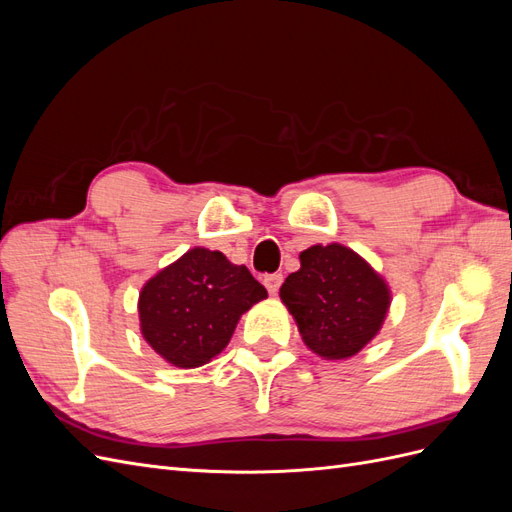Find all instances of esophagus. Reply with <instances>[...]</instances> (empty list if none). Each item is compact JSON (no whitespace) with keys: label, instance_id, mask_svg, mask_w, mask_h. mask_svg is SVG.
Returning <instances> with one entry per match:
<instances>
[{"label":"esophagus","instance_id":"esophagus-1","mask_svg":"<svg viewBox=\"0 0 512 512\" xmlns=\"http://www.w3.org/2000/svg\"><path fill=\"white\" fill-rule=\"evenodd\" d=\"M282 280H284L282 273H271L265 277V286H267L269 294H277V290H280V286H282Z\"/></svg>","mask_w":512,"mask_h":512}]
</instances>
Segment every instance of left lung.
Listing matches in <instances>:
<instances>
[{
  "mask_svg": "<svg viewBox=\"0 0 512 512\" xmlns=\"http://www.w3.org/2000/svg\"><path fill=\"white\" fill-rule=\"evenodd\" d=\"M299 260L301 269L286 277L280 297L305 346L331 361L361 352L389 312V286L346 245H312Z\"/></svg>",
  "mask_w": 512,
  "mask_h": 512,
  "instance_id": "1",
  "label": "left lung"
}]
</instances>
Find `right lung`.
I'll return each instance as SVG.
<instances>
[{"instance_id": "obj_1", "label": "right lung", "mask_w": 512, "mask_h": 512, "mask_svg": "<svg viewBox=\"0 0 512 512\" xmlns=\"http://www.w3.org/2000/svg\"><path fill=\"white\" fill-rule=\"evenodd\" d=\"M262 299L267 290L247 267L194 247L143 286L141 333L170 365L200 367L228 346L239 318Z\"/></svg>"}]
</instances>
